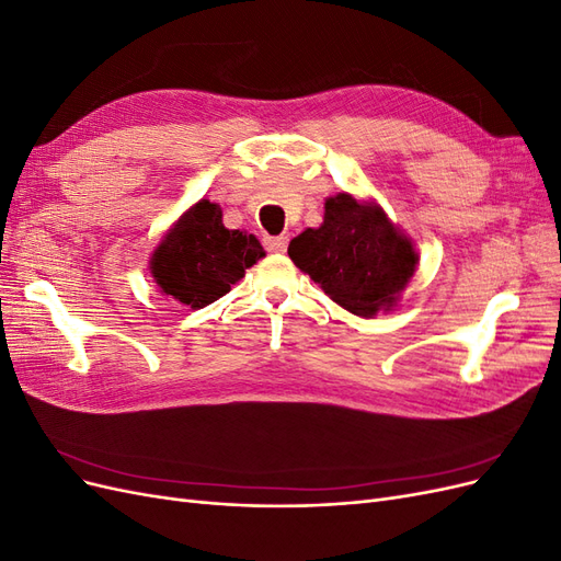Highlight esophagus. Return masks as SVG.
Returning <instances> with one entry per match:
<instances>
[{"mask_svg": "<svg viewBox=\"0 0 561 561\" xmlns=\"http://www.w3.org/2000/svg\"><path fill=\"white\" fill-rule=\"evenodd\" d=\"M264 245H266L268 252H285L287 236H274V239H266Z\"/></svg>", "mask_w": 561, "mask_h": 561, "instance_id": "34e87169", "label": "esophagus"}]
</instances>
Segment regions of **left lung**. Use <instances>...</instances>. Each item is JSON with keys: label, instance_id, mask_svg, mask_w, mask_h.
I'll return each instance as SVG.
<instances>
[{"label": "left lung", "instance_id": "left-lung-1", "mask_svg": "<svg viewBox=\"0 0 561 561\" xmlns=\"http://www.w3.org/2000/svg\"><path fill=\"white\" fill-rule=\"evenodd\" d=\"M287 254L339 307L365 318L393 307L419 262L410 236L351 194L330 196L322 225L301 231Z\"/></svg>", "mask_w": 561, "mask_h": 561}]
</instances>
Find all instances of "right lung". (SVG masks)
Listing matches in <instances>:
<instances>
[{
    "instance_id": "add662e5",
    "label": "right lung",
    "mask_w": 561,
    "mask_h": 561,
    "mask_svg": "<svg viewBox=\"0 0 561 561\" xmlns=\"http://www.w3.org/2000/svg\"><path fill=\"white\" fill-rule=\"evenodd\" d=\"M264 254L252 233L227 229L222 208L201 198L165 231L149 268L163 295L203 309L225 297Z\"/></svg>"
}]
</instances>
